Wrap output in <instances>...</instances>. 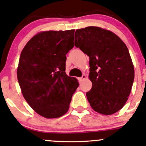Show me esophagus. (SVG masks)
Returning <instances> with one entry per match:
<instances>
[{
	"mask_svg": "<svg viewBox=\"0 0 146 146\" xmlns=\"http://www.w3.org/2000/svg\"><path fill=\"white\" fill-rule=\"evenodd\" d=\"M86 78V76H85V74H83L82 76V77H80V78H78V80H79V82H80V83H81V82H82V81L84 80H85Z\"/></svg>",
	"mask_w": 146,
	"mask_h": 146,
	"instance_id": "34e87169",
	"label": "esophagus"
}]
</instances>
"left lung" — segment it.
<instances>
[{
	"label": "left lung",
	"mask_w": 146,
	"mask_h": 146,
	"mask_svg": "<svg viewBox=\"0 0 146 146\" xmlns=\"http://www.w3.org/2000/svg\"><path fill=\"white\" fill-rule=\"evenodd\" d=\"M75 46L90 58L92 82L87 100L103 115L115 113L125 106L134 80V68L125 42L110 31L97 27L76 30Z\"/></svg>",
	"instance_id": "8db88e82"
}]
</instances>
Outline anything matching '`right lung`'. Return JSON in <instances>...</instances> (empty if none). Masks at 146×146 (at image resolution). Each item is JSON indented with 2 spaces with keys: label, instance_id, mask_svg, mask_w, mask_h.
Returning <instances> with one entry per match:
<instances>
[{
  "label": "right lung",
  "instance_id": "right-lung-1",
  "mask_svg": "<svg viewBox=\"0 0 146 146\" xmlns=\"http://www.w3.org/2000/svg\"><path fill=\"white\" fill-rule=\"evenodd\" d=\"M75 30L38 33L21 52L17 79L25 100L40 115L56 118L68 110L79 86L66 73V54L74 47Z\"/></svg>",
  "mask_w": 146,
  "mask_h": 146
}]
</instances>
